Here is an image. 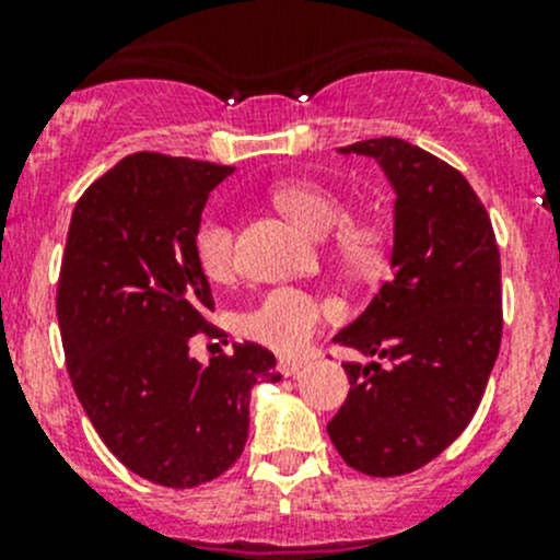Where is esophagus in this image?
I'll use <instances>...</instances> for the list:
<instances>
[{"label": "esophagus", "mask_w": 560, "mask_h": 560, "mask_svg": "<svg viewBox=\"0 0 560 560\" xmlns=\"http://www.w3.org/2000/svg\"><path fill=\"white\" fill-rule=\"evenodd\" d=\"M303 369L301 360H279V374L281 376H295Z\"/></svg>", "instance_id": "obj_1"}]
</instances>
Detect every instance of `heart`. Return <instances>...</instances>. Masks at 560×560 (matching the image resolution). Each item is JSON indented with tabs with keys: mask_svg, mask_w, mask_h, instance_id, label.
I'll use <instances>...</instances> for the list:
<instances>
[{
	"mask_svg": "<svg viewBox=\"0 0 560 560\" xmlns=\"http://www.w3.org/2000/svg\"><path fill=\"white\" fill-rule=\"evenodd\" d=\"M273 202L306 233L332 234V248L343 268L358 276H376L385 270L393 248V233L382 219H347L349 208L341 195L314 180H284L273 189ZM195 257L202 273L224 281L235 270L233 230L222 217H206L195 230ZM336 316V303L316 298L295 287H279L241 316V332L254 343L279 354H298L308 347L322 322Z\"/></svg>",
	"mask_w": 560,
	"mask_h": 560,
	"instance_id": "b5f03b06",
	"label": "heart"
}]
</instances>
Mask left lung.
I'll list each match as a JSON object with an SVG mask.
<instances>
[{"mask_svg": "<svg viewBox=\"0 0 560 560\" xmlns=\"http://www.w3.org/2000/svg\"><path fill=\"white\" fill-rule=\"evenodd\" d=\"M380 160L395 186V276L341 347L385 363H343L349 395L327 422L347 466L400 477L466 431L501 347V257L477 191L439 156L400 138L341 149Z\"/></svg>", "mask_w": 560, "mask_h": 560, "instance_id": "obj_1", "label": "left lung"}]
</instances>
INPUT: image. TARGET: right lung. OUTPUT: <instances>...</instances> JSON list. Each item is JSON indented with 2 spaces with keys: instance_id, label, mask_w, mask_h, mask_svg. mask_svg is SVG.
I'll list each match as a JSON object with an SVG mask.
<instances>
[{
  "instance_id": "1",
  "label": "right lung",
  "mask_w": 560,
  "mask_h": 560,
  "mask_svg": "<svg viewBox=\"0 0 560 560\" xmlns=\"http://www.w3.org/2000/svg\"><path fill=\"white\" fill-rule=\"evenodd\" d=\"M235 167L138 151L81 195L56 284L67 374L113 455L149 482L197 488L222 477L248 436V393L279 382L276 358L235 343L189 358L213 295L195 230Z\"/></svg>"
}]
</instances>
